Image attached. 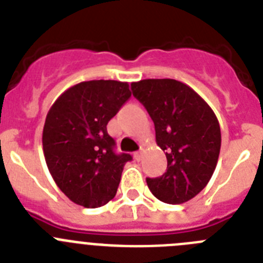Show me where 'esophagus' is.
Wrapping results in <instances>:
<instances>
[{
    "instance_id": "1",
    "label": "esophagus",
    "mask_w": 263,
    "mask_h": 263,
    "mask_svg": "<svg viewBox=\"0 0 263 263\" xmlns=\"http://www.w3.org/2000/svg\"><path fill=\"white\" fill-rule=\"evenodd\" d=\"M134 158H136L137 162H139V160L142 159V150H139V152L134 153Z\"/></svg>"
}]
</instances>
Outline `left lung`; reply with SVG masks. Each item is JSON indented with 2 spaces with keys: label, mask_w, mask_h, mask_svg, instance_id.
I'll list each match as a JSON object with an SVG mask.
<instances>
[{
  "label": "left lung",
  "mask_w": 263,
  "mask_h": 263,
  "mask_svg": "<svg viewBox=\"0 0 263 263\" xmlns=\"http://www.w3.org/2000/svg\"><path fill=\"white\" fill-rule=\"evenodd\" d=\"M132 90L152 117L157 143L167 158L166 173L146 179L150 191L167 204L191 200L208 184L217 164V117L191 87L174 79L137 81Z\"/></svg>",
  "instance_id": "obj_1"
}]
</instances>
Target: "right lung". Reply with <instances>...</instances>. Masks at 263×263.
<instances>
[{
	"instance_id": "right-lung-1",
	"label": "right lung",
	"mask_w": 263,
	"mask_h": 263,
	"mask_svg": "<svg viewBox=\"0 0 263 263\" xmlns=\"http://www.w3.org/2000/svg\"><path fill=\"white\" fill-rule=\"evenodd\" d=\"M127 83L83 81L63 92L46 117L43 153L60 191L78 205L97 208L116 196L130 154H116L106 125L126 103Z\"/></svg>"
}]
</instances>
